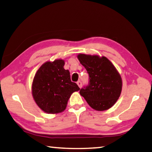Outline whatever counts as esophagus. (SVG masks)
I'll return each instance as SVG.
<instances>
[{
  "mask_svg": "<svg viewBox=\"0 0 152 152\" xmlns=\"http://www.w3.org/2000/svg\"><path fill=\"white\" fill-rule=\"evenodd\" d=\"M77 84H78V86L80 88H82V82H81L80 81H78V82H77Z\"/></svg>",
  "mask_w": 152,
  "mask_h": 152,
  "instance_id": "obj_1",
  "label": "esophagus"
}]
</instances>
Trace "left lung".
Wrapping results in <instances>:
<instances>
[{
	"mask_svg": "<svg viewBox=\"0 0 152 152\" xmlns=\"http://www.w3.org/2000/svg\"><path fill=\"white\" fill-rule=\"evenodd\" d=\"M78 58L89 75L88 84L80 94L93 109L104 111L111 107L122 92V82L114 66L102 56L80 54Z\"/></svg>",
	"mask_w": 152,
	"mask_h": 152,
	"instance_id": "8db88e82",
	"label": "left lung"
}]
</instances>
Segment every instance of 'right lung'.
Instances as JSON below:
<instances>
[{"instance_id":"right-lung-1","label":"right lung","mask_w":152,"mask_h":152,"mask_svg":"<svg viewBox=\"0 0 152 152\" xmlns=\"http://www.w3.org/2000/svg\"><path fill=\"white\" fill-rule=\"evenodd\" d=\"M64 61L56 60L42 64L32 82V96L40 109L48 114H56L66 109L72 94L80 90L71 81L70 72L64 68Z\"/></svg>"}]
</instances>
